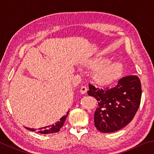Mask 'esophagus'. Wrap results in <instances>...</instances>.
<instances>
[{
  "label": "esophagus",
  "mask_w": 154,
  "mask_h": 154,
  "mask_svg": "<svg viewBox=\"0 0 154 154\" xmlns=\"http://www.w3.org/2000/svg\"><path fill=\"white\" fill-rule=\"evenodd\" d=\"M80 92L82 94H84L87 92V88L86 86H85V85H83L82 88H81L80 89Z\"/></svg>",
  "instance_id": "34e87169"
}]
</instances>
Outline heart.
I'll return each instance as SVG.
<instances>
[{"label": "heart", "instance_id": "b5f03b06", "mask_svg": "<svg viewBox=\"0 0 154 154\" xmlns=\"http://www.w3.org/2000/svg\"><path fill=\"white\" fill-rule=\"evenodd\" d=\"M124 72V66L120 62H110L100 59L93 62L92 75L94 79L102 83H111L118 80Z\"/></svg>", "mask_w": 154, "mask_h": 154}]
</instances>
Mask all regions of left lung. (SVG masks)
<instances>
[{"label": "left lung", "instance_id": "left-lung-1", "mask_svg": "<svg viewBox=\"0 0 154 154\" xmlns=\"http://www.w3.org/2000/svg\"><path fill=\"white\" fill-rule=\"evenodd\" d=\"M88 85V94L94 97L98 103L94 125L99 131H118L132 120L139 107L142 94L137 75L121 78L115 87H96L91 83Z\"/></svg>", "mask_w": 154, "mask_h": 154}]
</instances>
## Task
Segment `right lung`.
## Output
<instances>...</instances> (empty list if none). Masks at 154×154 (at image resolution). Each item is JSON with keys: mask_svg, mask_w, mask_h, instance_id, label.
<instances>
[{"mask_svg": "<svg viewBox=\"0 0 154 154\" xmlns=\"http://www.w3.org/2000/svg\"><path fill=\"white\" fill-rule=\"evenodd\" d=\"M67 116H68V113L66 116H64L62 117V118H61L57 122H56L55 124L50 125V126H48L46 127H43V128H38V130H39L38 132L41 134H51V133H56V132H59V130H60L62 126L64 125L65 119H66ZM26 129L34 132H35L36 130L34 128H26Z\"/></svg>", "mask_w": 154, "mask_h": 154, "instance_id": "right-lung-1", "label": "right lung"}]
</instances>
